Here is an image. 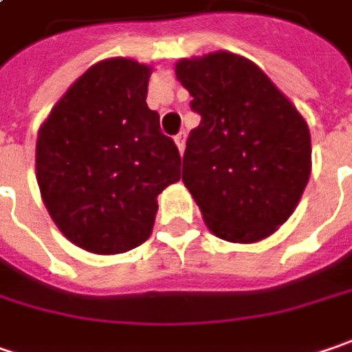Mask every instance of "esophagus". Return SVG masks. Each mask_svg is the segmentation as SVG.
I'll return each instance as SVG.
<instances>
[{
	"label": "esophagus",
	"mask_w": 352,
	"mask_h": 352,
	"mask_svg": "<svg viewBox=\"0 0 352 352\" xmlns=\"http://www.w3.org/2000/svg\"><path fill=\"white\" fill-rule=\"evenodd\" d=\"M174 142H176V146L180 152H184V142H186V132H178L176 136H174Z\"/></svg>",
	"instance_id": "esophagus-1"
}]
</instances>
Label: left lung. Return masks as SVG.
I'll list each match as a JSON object with an SVG mask.
<instances>
[{"label":"left lung","instance_id":"left-lung-1","mask_svg":"<svg viewBox=\"0 0 352 352\" xmlns=\"http://www.w3.org/2000/svg\"><path fill=\"white\" fill-rule=\"evenodd\" d=\"M202 116L190 131L182 182L212 234L254 243L285 223L311 174V134L270 77L228 51L176 63Z\"/></svg>","mask_w":352,"mask_h":352}]
</instances>
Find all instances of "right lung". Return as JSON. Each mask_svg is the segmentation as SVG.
<instances>
[{"label": "right lung", "mask_w": 352, "mask_h": 352, "mask_svg": "<svg viewBox=\"0 0 352 352\" xmlns=\"http://www.w3.org/2000/svg\"><path fill=\"white\" fill-rule=\"evenodd\" d=\"M150 67L107 59L75 80L37 136V184L63 236L87 252L146 241L156 196L180 180V152L146 104Z\"/></svg>", "instance_id": "add662e5"}]
</instances>
